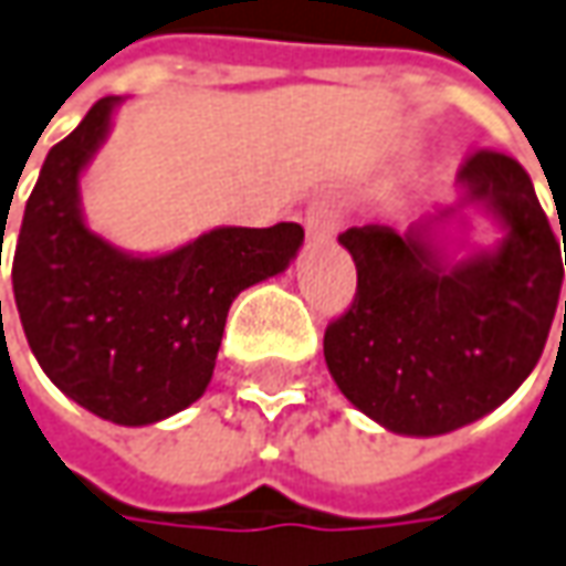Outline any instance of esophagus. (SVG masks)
<instances>
[{
    "label": "esophagus",
    "mask_w": 566,
    "mask_h": 566,
    "mask_svg": "<svg viewBox=\"0 0 566 566\" xmlns=\"http://www.w3.org/2000/svg\"><path fill=\"white\" fill-rule=\"evenodd\" d=\"M303 226H306V234L313 241H328L340 229V210L332 198H315L310 207H306V217H303Z\"/></svg>",
    "instance_id": "esophagus-1"
}]
</instances>
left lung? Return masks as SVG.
<instances>
[{
    "mask_svg": "<svg viewBox=\"0 0 566 566\" xmlns=\"http://www.w3.org/2000/svg\"><path fill=\"white\" fill-rule=\"evenodd\" d=\"M455 186V203L402 234L363 226L337 238L356 263V297L325 332V363L359 412L402 437H440L499 409L539 363L564 282L555 232L514 157L471 154ZM468 212L494 222L495 245L451 238Z\"/></svg>",
    "mask_w": 566,
    "mask_h": 566,
    "instance_id": "1",
    "label": "left lung"
}]
</instances>
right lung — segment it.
I'll return each mask as SVG.
<instances>
[{"label":"right lung","mask_w":566,"mask_h":566,"mask_svg":"<svg viewBox=\"0 0 566 566\" xmlns=\"http://www.w3.org/2000/svg\"><path fill=\"white\" fill-rule=\"evenodd\" d=\"M120 105V95L95 102L49 151L27 201L11 287L27 344L57 390L105 421L145 428L201 399L232 300L282 275L303 229L219 226L164 253L123 251L92 232L80 179Z\"/></svg>","instance_id":"obj_1"}]
</instances>
